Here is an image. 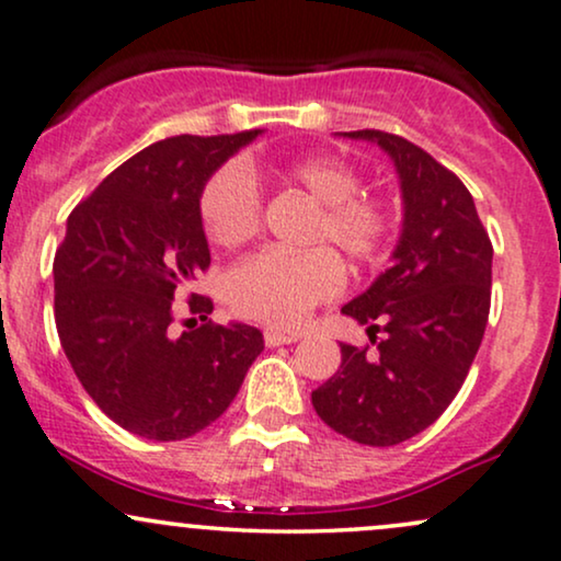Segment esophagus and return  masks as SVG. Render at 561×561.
Listing matches in <instances>:
<instances>
[{
    "instance_id": "1",
    "label": "esophagus",
    "mask_w": 561,
    "mask_h": 561,
    "mask_svg": "<svg viewBox=\"0 0 561 561\" xmlns=\"http://www.w3.org/2000/svg\"><path fill=\"white\" fill-rule=\"evenodd\" d=\"M301 337V333H294V330H278V328H267L265 330V343L270 348H275V345H288V343H296Z\"/></svg>"
}]
</instances>
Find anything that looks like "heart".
I'll return each mask as SVG.
<instances>
[{"label":"heart","instance_id":"b5f03b06","mask_svg":"<svg viewBox=\"0 0 561 561\" xmlns=\"http://www.w3.org/2000/svg\"><path fill=\"white\" fill-rule=\"evenodd\" d=\"M283 182L299 186L320 203L309 244H330L351 262H371L392 237V210L366 195L362 174L337 156H304L280 169ZM199 220L218 247L233 249L260 233L262 197L257 179L244 163L231 161L207 179L199 192ZM343 288V265L328 247L307 252L265 249L231 267L226 294L241 317L278 328H296Z\"/></svg>","mask_w":561,"mask_h":561}]
</instances>
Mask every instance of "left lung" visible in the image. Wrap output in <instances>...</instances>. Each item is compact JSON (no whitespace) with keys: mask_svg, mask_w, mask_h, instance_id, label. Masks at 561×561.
<instances>
[{"mask_svg":"<svg viewBox=\"0 0 561 561\" xmlns=\"http://www.w3.org/2000/svg\"><path fill=\"white\" fill-rule=\"evenodd\" d=\"M396 163L403 231L392 265L343 314L377 343H341V369L312 392L324 424L358 445L390 447L416 437L453 403L479 351L492 304V257L471 192L405 137L358 129ZM383 341H376V333Z\"/></svg>","mask_w":561,"mask_h":561,"instance_id":"1","label":"left lung"}]
</instances>
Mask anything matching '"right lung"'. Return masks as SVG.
Here are the masks:
<instances>
[{"instance_id": "add662e5", "label": "right lung", "mask_w": 561, "mask_h": 561, "mask_svg": "<svg viewBox=\"0 0 561 561\" xmlns=\"http://www.w3.org/2000/svg\"><path fill=\"white\" fill-rule=\"evenodd\" d=\"M257 135L148 145L67 218L54 257L61 348L95 405L145 439H186L210 426L265 348L257 328L207 320V296L186 301L190 330L174 322V296L210 265L199 192Z\"/></svg>"}]
</instances>
